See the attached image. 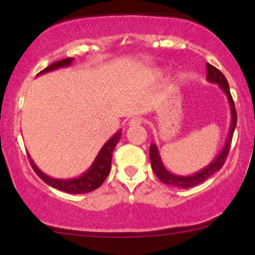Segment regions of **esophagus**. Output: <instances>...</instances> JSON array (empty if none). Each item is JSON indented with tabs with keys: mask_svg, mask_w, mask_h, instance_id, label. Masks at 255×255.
I'll use <instances>...</instances> for the list:
<instances>
[{
	"mask_svg": "<svg viewBox=\"0 0 255 255\" xmlns=\"http://www.w3.org/2000/svg\"><path fill=\"white\" fill-rule=\"evenodd\" d=\"M142 124V119L141 118H133L130 119L129 121V126H137Z\"/></svg>",
	"mask_w": 255,
	"mask_h": 255,
	"instance_id": "34e87169",
	"label": "esophagus"
}]
</instances>
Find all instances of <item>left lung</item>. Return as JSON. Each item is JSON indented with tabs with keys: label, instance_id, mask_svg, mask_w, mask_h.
Returning a JSON list of instances; mask_svg holds the SVG:
<instances>
[{
	"label": "left lung",
	"instance_id": "1",
	"mask_svg": "<svg viewBox=\"0 0 255 255\" xmlns=\"http://www.w3.org/2000/svg\"><path fill=\"white\" fill-rule=\"evenodd\" d=\"M206 69H207V80L211 81V83L218 84L219 86L223 89L225 95L228 96V99H229V103L231 105V127H230V133L229 137L227 140V144H225L224 148L222 150L219 156L216 158L215 160L210 164L209 166L204 169V170L197 172L193 176H176V175H172L164 168V165L162 164V160H160L159 154H158V150L156 145L150 146V160L152 165V170L154 171L156 176L159 178L162 182L166 184H170V186H176L181 187V188H189V187L197 186V184L204 182L205 180H207L211 175L221 170L222 166L224 165L225 160H227L228 154H229L230 146H231V140H233V134L234 130H235L236 122H238V114H236L235 109V103H234V99L231 97V93L229 90V84H228V80L225 79L224 74L219 69L213 67L212 64L206 63Z\"/></svg>",
	"mask_w": 255,
	"mask_h": 255
}]
</instances>
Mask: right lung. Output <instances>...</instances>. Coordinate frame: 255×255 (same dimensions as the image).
I'll use <instances>...</instances> for the list:
<instances>
[{"label":"right lung","mask_w":255,"mask_h":255,"mask_svg":"<svg viewBox=\"0 0 255 255\" xmlns=\"http://www.w3.org/2000/svg\"><path fill=\"white\" fill-rule=\"evenodd\" d=\"M72 57L56 61V62L51 63L50 66H48L46 68H44L40 73H46L52 71V69L60 68V67L69 66V64L72 63ZM120 137H121V130H120L119 133H116L115 135L111 137L109 141L102 147V150L99 152L97 158H96L92 166L85 172L83 176L78 178H73V180H56V178H51L46 176V175H44L43 172L37 168L36 164L30 159L31 166L34 170V172L42 178L44 182L48 183L49 186L54 187V188L60 189V191L72 193V194H80V193L92 192L95 191V189H97L98 187L104 182L108 175H109L111 168V158H113V151L114 148H115L116 144L119 142Z\"/></svg>","instance_id":"1"}]
</instances>
